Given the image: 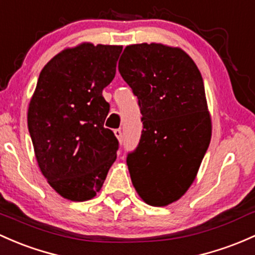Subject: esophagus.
Returning <instances> with one entry per match:
<instances>
[{
  "mask_svg": "<svg viewBox=\"0 0 255 255\" xmlns=\"http://www.w3.org/2000/svg\"><path fill=\"white\" fill-rule=\"evenodd\" d=\"M114 135L117 136V138L119 139V142L123 141V133H122V130H120V128H116V130H114Z\"/></svg>",
  "mask_w": 255,
  "mask_h": 255,
  "instance_id": "esophagus-1",
  "label": "esophagus"
}]
</instances>
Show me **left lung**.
Listing matches in <instances>:
<instances>
[{
    "mask_svg": "<svg viewBox=\"0 0 255 255\" xmlns=\"http://www.w3.org/2000/svg\"><path fill=\"white\" fill-rule=\"evenodd\" d=\"M119 73L137 96L141 139L127 163L138 196L153 207L180 199L196 179L210 137L204 84L196 63L179 47H125Z\"/></svg>",
    "mask_w": 255,
    "mask_h": 255,
    "instance_id": "obj_1",
    "label": "left lung"
}]
</instances>
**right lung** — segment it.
I'll return each mask as SVG.
<instances>
[{
	"label": "right lung",
	"mask_w": 255,
	"mask_h": 255,
	"mask_svg": "<svg viewBox=\"0 0 255 255\" xmlns=\"http://www.w3.org/2000/svg\"><path fill=\"white\" fill-rule=\"evenodd\" d=\"M123 46L84 42L41 70L29 103L28 128L43 176L63 198L84 202L102 188L119 142L106 128L102 96L116 76Z\"/></svg>",
	"instance_id": "right-lung-1"
}]
</instances>
